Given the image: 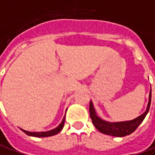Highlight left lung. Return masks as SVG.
Masks as SVG:
<instances>
[{
  "instance_id": "1",
  "label": "left lung",
  "mask_w": 155,
  "mask_h": 155,
  "mask_svg": "<svg viewBox=\"0 0 155 155\" xmlns=\"http://www.w3.org/2000/svg\"><path fill=\"white\" fill-rule=\"evenodd\" d=\"M150 104H151V89H150V93H149L148 103H147L146 110L139 117H137L132 120L114 122V123L104 120L97 115L92 101H90L89 111H90V117H91L92 122H93L94 125L95 126V128L99 132L105 134V135H109V136L123 137V136L130 135L131 133H133L136 130L137 127L142 123V121L144 120L145 117L147 116V112L149 110Z\"/></svg>"
}]
</instances>
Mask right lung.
<instances>
[{"mask_svg":"<svg viewBox=\"0 0 155 155\" xmlns=\"http://www.w3.org/2000/svg\"><path fill=\"white\" fill-rule=\"evenodd\" d=\"M64 122H65V116H64L63 119L61 122V124L57 126L56 128L51 130L45 131V132H30V131H26L25 130H22V129H21V130L30 136H35V137H48V136H55L56 134H58L62 130V128L64 126Z\"/></svg>","mask_w":155,"mask_h":155,"instance_id":"add662e5","label":"right lung"}]
</instances>
